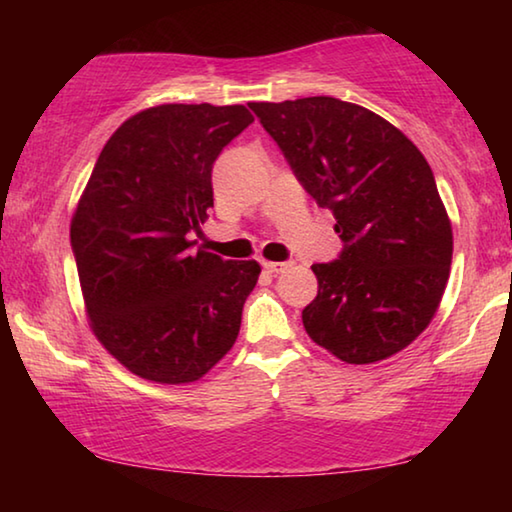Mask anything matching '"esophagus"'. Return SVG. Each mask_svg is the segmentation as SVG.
Instances as JSON below:
<instances>
[{
  "mask_svg": "<svg viewBox=\"0 0 512 512\" xmlns=\"http://www.w3.org/2000/svg\"><path fill=\"white\" fill-rule=\"evenodd\" d=\"M262 266L266 268L268 273H275V275H277V273H284V271H287V268L291 266V262H264Z\"/></svg>",
  "mask_w": 512,
  "mask_h": 512,
  "instance_id": "34e87169",
  "label": "esophagus"
}]
</instances>
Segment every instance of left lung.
<instances>
[{
    "label": "left lung",
    "mask_w": 512,
    "mask_h": 512,
    "mask_svg": "<svg viewBox=\"0 0 512 512\" xmlns=\"http://www.w3.org/2000/svg\"><path fill=\"white\" fill-rule=\"evenodd\" d=\"M293 176L334 214L343 248L314 264L302 309L311 341L345 363L404 350L431 323L452 264V223L433 171L409 137L334 97L250 103Z\"/></svg>",
    "instance_id": "obj_1"
}]
</instances>
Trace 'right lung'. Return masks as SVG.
<instances>
[{"mask_svg":"<svg viewBox=\"0 0 512 512\" xmlns=\"http://www.w3.org/2000/svg\"><path fill=\"white\" fill-rule=\"evenodd\" d=\"M246 106L167 103L124 121L72 219V253L97 339L137 377L201 379L235 345L259 264L192 246L214 207L212 167L253 124Z\"/></svg>","mask_w":512,"mask_h":512,"instance_id":"obj_1","label":"right lung"}]
</instances>
